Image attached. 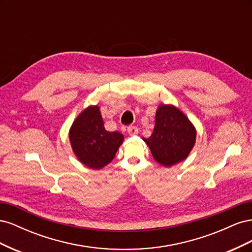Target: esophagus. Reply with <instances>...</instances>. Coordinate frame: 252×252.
I'll list each match as a JSON object with an SVG mask.
<instances>
[{
  "label": "esophagus",
  "instance_id": "34e87169",
  "mask_svg": "<svg viewBox=\"0 0 252 252\" xmlns=\"http://www.w3.org/2000/svg\"><path fill=\"white\" fill-rule=\"evenodd\" d=\"M127 131H128L129 135H135V134H138L139 129H138V127H135V126H128Z\"/></svg>",
  "mask_w": 252,
  "mask_h": 252
}]
</instances>
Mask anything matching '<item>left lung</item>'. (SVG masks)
I'll use <instances>...</instances> for the list:
<instances>
[{
  "instance_id": "obj_1",
  "label": "left lung",
  "mask_w": 252,
  "mask_h": 252,
  "mask_svg": "<svg viewBox=\"0 0 252 252\" xmlns=\"http://www.w3.org/2000/svg\"><path fill=\"white\" fill-rule=\"evenodd\" d=\"M195 136V128L184 113L172 105H161L157 110L154 132L143 140L158 163L170 167L188 157Z\"/></svg>"
}]
</instances>
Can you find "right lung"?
<instances>
[{
    "label": "right lung",
    "mask_w": 252,
    "mask_h": 252,
    "mask_svg": "<svg viewBox=\"0 0 252 252\" xmlns=\"http://www.w3.org/2000/svg\"><path fill=\"white\" fill-rule=\"evenodd\" d=\"M69 140L73 152L84 165L101 169L112 161L124 135L106 130L100 108L89 106L73 122Z\"/></svg>",
    "instance_id": "add662e5"
}]
</instances>
